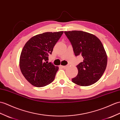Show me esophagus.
Returning a JSON list of instances; mask_svg holds the SVG:
<instances>
[{
    "label": "esophagus",
    "instance_id": "obj_1",
    "mask_svg": "<svg viewBox=\"0 0 120 120\" xmlns=\"http://www.w3.org/2000/svg\"><path fill=\"white\" fill-rule=\"evenodd\" d=\"M60 67H61V68H68V65H66V66H63V65H60Z\"/></svg>",
    "mask_w": 120,
    "mask_h": 120
}]
</instances>
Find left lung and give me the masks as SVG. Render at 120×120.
<instances>
[{"label": "left lung", "mask_w": 120, "mask_h": 120, "mask_svg": "<svg viewBox=\"0 0 120 120\" xmlns=\"http://www.w3.org/2000/svg\"><path fill=\"white\" fill-rule=\"evenodd\" d=\"M73 46L75 56L81 55L83 62L77 65V76L72 82L79 86H90L101 78L106 68L107 56L99 39L81 30L65 31Z\"/></svg>", "instance_id": "8db88e82"}]
</instances>
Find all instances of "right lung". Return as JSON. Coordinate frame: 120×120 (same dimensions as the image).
Segmentation results:
<instances>
[{"label":"right lung","instance_id":"add662e5","mask_svg":"<svg viewBox=\"0 0 120 120\" xmlns=\"http://www.w3.org/2000/svg\"><path fill=\"white\" fill-rule=\"evenodd\" d=\"M63 31L45 32L33 36L25 44L19 59L22 75L30 83L40 87L53 81L59 68L48 62V56Z\"/></svg>","mask_w":120,"mask_h":120}]
</instances>
